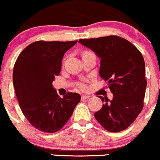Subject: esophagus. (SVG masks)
I'll return each instance as SVG.
<instances>
[{
  "instance_id": "esophagus-1",
  "label": "esophagus",
  "mask_w": 160,
  "mask_h": 160,
  "mask_svg": "<svg viewBox=\"0 0 160 160\" xmlns=\"http://www.w3.org/2000/svg\"><path fill=\"white\" fill-rule=\"evenodd\" d=\"M89 95H81V100H84V99H86V98H89Z\"/></svg>"
}]
</instances>
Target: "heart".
I'll return each instance as SVG.
<instances>
[{
	"mask_svg": "<svg viewBox=\"0 0 160 160\" xmlns=\"http://www.w3.org/2000/svg\"><path fill=\"white\" fill-rule=\"evenodd\" d=\"M78 87L80 88V89H85L86 87L85 82H80L78 84Z\"/></svg>",
	"mask_w": 160,
	"mask_h": 160,
	"instance_id": "1",
	"label": "heart"
}]
</instances>
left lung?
Instances as JSON below:
<instances>
[{
  "label": "left lung",
  "instance_id": "1",
  "mask_svg": "<svg viewBox=\"0 0 160 160\" xmlns=\"http://www.w3.org/2000/svg\"><path fill=\"white\" fill-rule=\"evenodd\" d=\"M81 44L101 58L99 74L108 82L113 93L105 99L97 121L108 131L118 132L127 128L142 111L146 91L145 64L142 54L132 43L119 36L80 39ZM99 98L104 102V98Z\"/></svg>",
  "mask_w": 160,
  "mask_h": 160
}]
</instances>
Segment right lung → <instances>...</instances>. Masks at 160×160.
Instances as JSON below:
<instances>
[{
	"instance_id": "obj_1",
	"label": "right lung",
	"mask_w": 160,
	"mask_h": 160,
	"mask_svg": "<svg viewBox=\"0 0 160 160\" xmlns=\"http://www.w3.org/2000/svg\"><path fill=\"white\" fill-rule=\"evenodd\" d=\"M77 43L35 41L22 51L14 65L12 80L20 108L28 122L43 132L61 129L80 101L76 92L60 98L52 85L66 51Z\"/></svg>"
}]
</instances>
